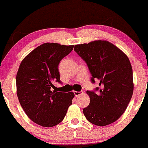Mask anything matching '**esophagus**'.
<instances>
[{
    "mask_svg": "<svg viewBox=\"0 0 148 148\" xmlns=\"http://www.w3.org/2000/svg\"><path fill=\"white\" fill-rule=\"evenodd\" d=\"M74 95H75V97H79L82 95V92H77V91H74Z\"/></svg>",
    "mask_w": 148,
    "mask_h": 148,
    "instance_id": "obj_1",
    "label": "esophagus"
}]
</instances>
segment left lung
I'll return each instance as SVG.
<instances>
[{"mask_svg":"<svg viewBox=\"0 0 148 148\" xmlns=\"http://www.w3.org/2000/svg\"><path fill=\"white\" fill-rule=\"evenodd\" d=\"M74 51L85 61L92 82H99L97 93L87 91L90 102L83 113L91 123L106 126L125 112L134 89L132 68L127 56L105 40L74 46Z\"/></svg>","mask_w":148,"mask_h":148,"instance_id":"left-lung-1","label":"left lung"}]
</instances>
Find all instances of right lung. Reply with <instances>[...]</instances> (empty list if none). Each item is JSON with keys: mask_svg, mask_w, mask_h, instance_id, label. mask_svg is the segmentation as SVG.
<instances>
[{"mask_svg": "<svg viewBox=\"0 0 148 148\" xmlns=\"http://www.w3.org/2000/svg\"><path fill=\"white\" fill-rule=\"evenodd\" d=\"M74 45L45 43L22 60L16 74L17 96L26 115L34 122L51 127L64 118L74 97V92L51 91L54 82H61L58 66Z\"/></svg>", "mask_w": 148, "mask_h": 148, "instance_id": "obj_1", "label": "right lung"}]
</instances>
